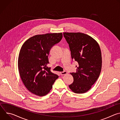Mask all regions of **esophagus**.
<instances>
[{
    "label": "esophagus",
    "mask_w": 120,
    "mask_h": 120,
    "mask_svg": "<svg viewBox=\"0 0 120 120\" xmlns=\"http://www.w3.org/2000/svg\"><path fill=\"white\" fill-rule=\"evenodd\" d=\"M67 74V72L66 71H65L60 72V74H61V75H66Z\"/></svg>",
    "instance_id": "esophagus-1"
}]
</instances>
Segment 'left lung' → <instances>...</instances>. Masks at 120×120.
Masks as SVG:
<instances>
[{"instance_id":"1","label":"left lung","mask_w":120,"mask_h":120,"mask_svg":"<svg viewBox=\"0 0 120 120\" xmlns=\"http://www.w3.org/2000/svg\"><path fill=\"white\" fill-rule=\"evenodd\" d=\"M63 35L69 44L72 60L78 64L76 72L70 73L74 82L69 87L75 93H85L100 75L102 64L100 47L95 40L86 34L64 32Z\"/></svg>"}]
</instances>
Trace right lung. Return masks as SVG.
<instances>
[{
    "mask_svg": "<svg viewBox=\"0 0 120 120\" xmlns=\"http://www.w3.org/2000/svg\"><path fill=\"white\" fill-rule=\"evenodd\" d=\"M62 38V33L38 35L22 45L18 59L19 73L25 86L32 94L39 96L47 94L58 78L47 64L50 49Z\"/></svg>",
    "mask_w": 120,
    "mask_h": 120,
    "instance_id": "add662e5",
    "label": "right lung"
}]
</instances>
